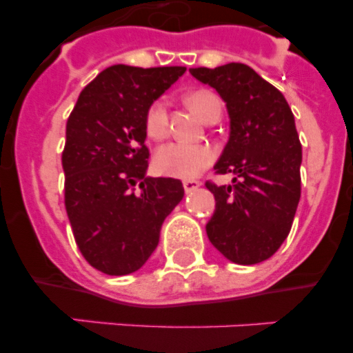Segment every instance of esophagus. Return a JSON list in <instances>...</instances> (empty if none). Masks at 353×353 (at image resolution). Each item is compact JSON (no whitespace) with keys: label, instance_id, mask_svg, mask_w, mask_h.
I'll use <instances>...</instances> for the list:
<instances>
[{"label":"esophagus","instance_id":"1","mask_svg":"<svg viewBox=\"0 0 353 353\" xmlns=\"http://www.w3.org/2000/svg\"><path fill=\"white\" fill-rule=\"evenodd\" d=\"M199 185H201V183H199L198 180H183V189H185L187 194H189V192H192V191H196Z\"/></svg>","mask_w":353,"mask_h":353}]
</instances>
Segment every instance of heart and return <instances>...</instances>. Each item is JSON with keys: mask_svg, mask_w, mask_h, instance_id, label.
<instances>
[{"mask_svg": "<svg viewBox=\"0 0 353 353\" xmlns=\"http://www.w3.org/2000/svg\"><path fill=\"white\" fill-rule=\"evenodd\" d=\"M187 102L194 109V113L207 118L210 111L221 109L219 97L208 90H198L187 97ZM145 130L148 138L164 139L170 130L168 120V105L162 99H157L148 105L145 114ZM214 161V152L205 145H192V143L174 141L161 146L154 157V168L157 173L174 179H192L199 174Z\"/></svg>", "mask_w": 353, "mask_h": 353, "instance_id": "heart-1", "label": "heart"}]
</instances>
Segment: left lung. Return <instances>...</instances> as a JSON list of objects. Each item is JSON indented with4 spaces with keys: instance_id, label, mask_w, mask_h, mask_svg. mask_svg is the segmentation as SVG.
I'll return each instance as SVG.
<instances>
[{
    "instance_id": "8db88e82",
    "label": "left lung",
    "mask_w": 353,
    "mask_h": 353,
    "mask_svg": "<svg viewBox=\"0 0 353 353\" xmlns=\"http://www.w3.org/2000/svg\"><path fill=\"white\" fill-rule=\"evenodd\" d=\"M226 102L230 139L214 170L232 185L208 180L215 212L207 235L233 263L269 260L292 230L301 199L302 146L283 93L244 63L191 68Z\"/></svg>"
}]
</instances>
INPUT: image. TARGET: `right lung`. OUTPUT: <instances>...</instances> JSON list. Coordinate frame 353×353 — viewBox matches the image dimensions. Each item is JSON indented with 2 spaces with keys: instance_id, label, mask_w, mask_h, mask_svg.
Listing matches in <instances>:
<instances>
[{
  "instance_id": "add662e5",
  "label": "right lung",
  "mask_w": 353,
  "mask_h": 353,
  "mask_svg": "<svg viewBox=\"0 0 353 353\" xmlns=\"http://www.w3.org/2000/svg\"><path fill=\"white\" fill-rule=\"evenodd\" d=\"M185 67L113 65L84 86L61 154L65 208L84 260L109 276L141 269L183 198L176 179L145 176V114Z\"/></svg>"
}]
</instances>
